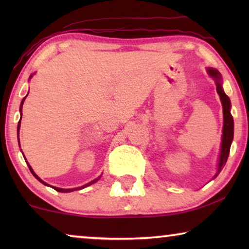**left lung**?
<instances>
[{"mask_svg": "<svg viewBox=\"0 0 249 249\" xmlns=\"http://www.w3.org/2000/svg\"><path fill=\"white\" fill-rule=\"evenodd\" d=\"M209 74L211 77H213L216 81V91L217 94L220 95L221 102H222L223 107V135H222V142H221V154L219 159V168H217V172L215 177L219 175L221 170H222V166L226 164L228 156H229L230 152V146L231 142L233 139V118L230 113V98L227 96L226 93H224L222 89V86H221V74L217 70L215 69H209ZM214 177V178H215Z\"/></svg>", "mask_w": 249, "mask_h": 249, "instance_id": "8db88e82", "label": "left lung"}]
</instances>
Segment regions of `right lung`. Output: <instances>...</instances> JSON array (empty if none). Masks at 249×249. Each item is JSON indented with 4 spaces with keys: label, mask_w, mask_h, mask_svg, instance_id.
Returning <instances> with one entry per match:
<instances>
[{
    "label": "right lung",
    "mask_w": 249,
    "mask_h": 249,
    "mask_svg": "<svg viewBox=\"0 0 249 249\" xmlns=\"http://www.w3.org/2000/svg\"><path fill=\"white\" fill-rule=\"evenodd\" d=\"M26 97H27V96H26ZM26 97H25V98H23V100H22V102H21V105H20V112H21V115H22V105H23V102H25V100H26ZM19 129H20V121H19V124H18V137H19ZM28 166H29V170H30V172H32V173H33V175H34V177H35V178H36V179H38V180H39V181L43 183V185H47V183H46V182H44L42 179H39V178H38V177H37V176H36V173L33 171L32 166H30L29 164H28ZM98 179H100V178L95 179V180H93V181L88 182V183H87V185H85V186H83V187H79V188H73V189H62V188H57V187H53V188H54V189H55V190H56V192H60V193H70V192H73V190H76V189H83V188H85V187H87V186H90V185H91V183L96 182Z\"/></svg>",
    "instance_id": "obj_1"
}]
</instances>
